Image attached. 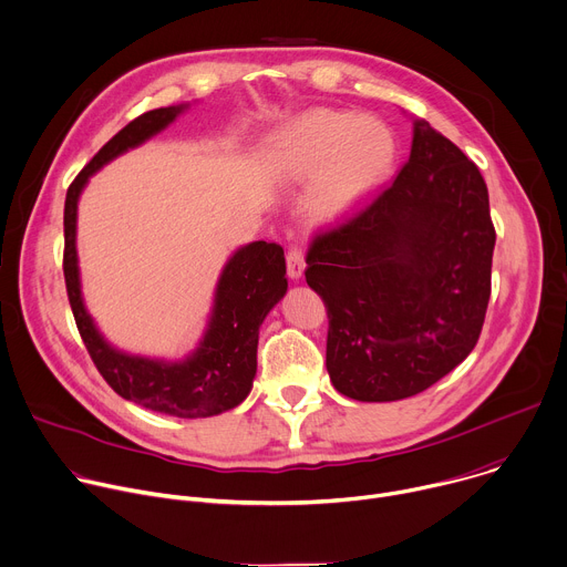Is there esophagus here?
I'll return each instance as SVG.
<instances>
[{
    "instance_id": "obj_1",
    "label": "esophagus",
    "mask_w": 567,
    "mask_h": 567,
    "mask_svg": "<svg viewBox=\"0 0 567 567\" xmlns=\"http://www.w3.org/2000/svg\"><path fill=\"white\" fill-rule=\"evenodd\" d=\"M305 254L298 249V247H291L289 254H287V274L291 280H298L302 278L305 274Z\"/></svg>"
}]
</instances>
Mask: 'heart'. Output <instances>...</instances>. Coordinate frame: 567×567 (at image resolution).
<instances>
[{"mask_svg": "<svg viewBox=\"0 0 567 567\" xmlns=\"http://www.w3.org/2000/svg\"><path fill=\"white\" fill-rule=\"evenodd\" d=\"M396 157L399 140L385 120L338 109H309L265 144L276 179L313 182L309 214L316 223H338L360 209L390 179Z\"/></svg>", "mask_w": 567, "mask_h": 567, "instance_id": "b5f03b06", "label": "heart"}]
</instances>
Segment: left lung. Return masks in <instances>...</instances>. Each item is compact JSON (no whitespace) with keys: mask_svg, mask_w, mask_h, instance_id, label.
Instances as JSON below:
<instances>
[{"mask_svg":"<svg viewBox=\"0 0 567 567\" xmlns=\"http://www.w3.org/2000/svg\"><path fill=\"white\" fill-rule=\"evenodd\" d=\"M494 243L478 166L416 117L394 184L347 225L316 236L307 254V285L327 307L336 392L403 401L461 364L485 320Z\"/></svg>","mask_w":567,"mask_h":567,"instance_id":"8db88e82","label":"left lung"}]
</instances>
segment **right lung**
Listing matches in <instances>:
<instances>
[{
	"label": "right lung",
	"instance_id": "1",
	"mask_svg": "<svg viewBox=\"0 0 567 567\" xmlns=\"http://www.w3.org/2000/svg\"><path fill=\"white\" fill-rule=\"evenodd\" d=\"M188 106L186 102L153 109L135 117L73 179L64 203V278L80 336L113 392L151 412L207 419L238 408L254 388L260 324L287 293L282 247L256 240L231 254L214 291L207 329L198 347L179 360L113 347L84 305L78 265V203L89 179L122 153L164 131Z\"/></svg>",
	"mask_w": 567,
	"mask_h": 567
}]
</instances>
